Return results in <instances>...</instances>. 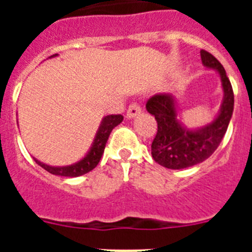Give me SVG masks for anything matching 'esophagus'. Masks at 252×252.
Segmentation results:
<instances>
[{
  "mask_svg": "<svg viewBox=\"0 0 252 252\" xmlns=\"http://www.w3.org/2000/svg\"><path fill=\"white\" fill-rule=\"evenodd\" d=\"M140 113H141V107L139 106L137 102H132V103H130V106H128L126 116H127L128 119H132V117L140 115Z\"/></svg>",
  "mask_w": 252,
  "mask_h": 252,
  "instance_id": "esophagus-1",
  "label": "esophagus"
}]
</instances>
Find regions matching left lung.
I'll return each instance as SVG.
<instances>
[{"label": "left lung", "mask_w": 252, "mask_h": 252, "mask_svg": "<svg viewBox=\"0 0 252 252\" xmlns=\"http://www.w3.org/2000/svg\"><path fill=\"white\" fill-rule=\"evenodd\" d=\"M202 62L220 73L223 87L221 112L211 125L199 130H186L177 119L174 98L169 93H159L148 99L146 110L158 122L157 135L151 144L154 160L168 169H184L208 159L220 146L233 112V90L222 64L211 53L201 50Z\"/></svg>", "instance_id": "1"}]
</instances>
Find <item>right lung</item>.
<instances>
[{
    "label": "right lung",
    "instance_id": "right-lung-1",
    "mask_svg": "<svg viewBox=\"0 0 252 252\" xmlns=\"http://www.w3.org/2000/svg\"><path fill=\"white\" fill-rule=\"evenodd\" d=\"M124 120V116L122 115H110L106 116L103 120H102V124L98 128V132H97V136H95L94 142H93L92 148H91L90 153L87 154L86 158L81 160V161L75 162L73 165L69 166H49L46 164L40 162L39 160L35 159L37 165H40L41 168L45 169L46 171L51 173L54 175H62V177H79V175H83L88 171L93 170L95 166L98 165L99 160L102 158V154H103L104 148H106V142L108 140L111 131L120 125Z\"/></svg>",
    "mask_w": 252,
    "mask_h": 252
}]
</instances>
